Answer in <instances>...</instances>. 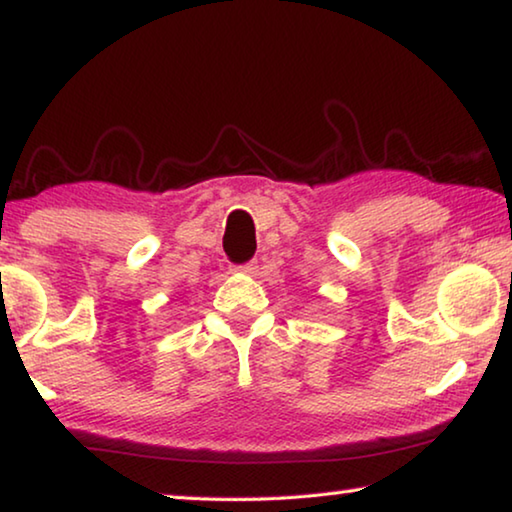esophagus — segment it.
<instances>
[{"label":"esophagus","mask_w":512,"mask_h":512,"mask_svg":"<svg viewBox=\"0 0 512 512\" xmlns=\"http://www.w3.org/2000/svg\"><path fill=\"white\" fill-rule=\"evenodd\" d=\"M239 271H241V273H246V275H255V271H257V262L243 264V266H239Z\"/></svg>","instance_id":"34e87169"}]
</instances>
